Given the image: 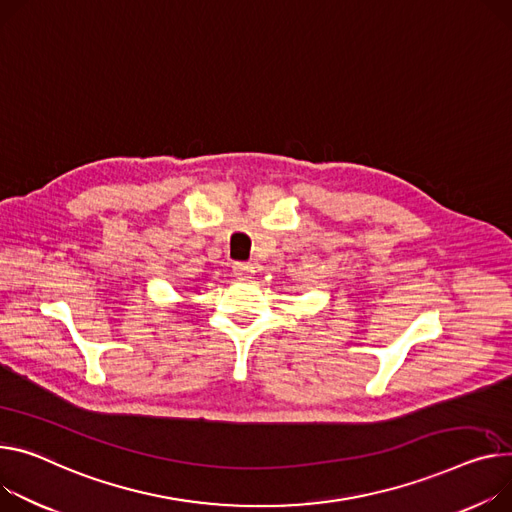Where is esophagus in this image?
<instances>
[{
  "mask_svg": "<svg viewBox=\"0 0 512 512\" xmlns=\"http://www.w3.org/2000/svg\"><path fill=\"white\" fill-rule=\"evenodd\" d=\"M256 270H254V266L250 264V262H235L233 264V274L238 279H252V274H254Z\"/></svg>",
  "mask_w": 512,
  "mask_h": 512,
  "instance_id": "34e87169",
  "label": "esophagus"
}]
</instances>
